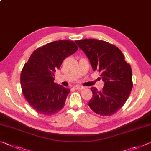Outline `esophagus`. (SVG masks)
I'll return each instance as SVG.
<instances>
[{"mask_svg": "<svg viewBox=\"0 0 151 151\" xmlns=\"http://www.w3.org/2000/svg\"><path fill=\"white\" fill-rule=\"evenodd\" d=\"M73 88H75L76 89H78V90H81V89H84V87L83 86H74Z\"/></svg>", "mask_w": 151, "mask_h": 151, "instance_id": "esophagus-1", "label": "esophagus"}]
</instances>
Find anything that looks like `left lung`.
<instances>
[{
	"mask_svg": "<svg viewBox=\"0 0 151 151\" xmlns=\"http://www.w3.org/2000/svg\"><path fill=\"white\" fill-rule=\"evenodd\" d=\"M89 58L94 71L101 73L104 81L101 91L91 88L93 97L88 104L101 116H109L123 106L133 88L132 70L122 52L109 42L96 39L76 40Z\"/></svg>",
	"mask_w": 151,
	"mask_h": 151,
	"instance_id": "left-lung-1",
	"label": "left lung"
}]
</instances>
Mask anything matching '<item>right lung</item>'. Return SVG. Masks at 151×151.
<instances>
[{"label":"right lung","instance_id":"obj_1","mask_svg":"<svg viewBox=\"0 0 151 151\" xmlns=\"http://www.w3.org/2000/svg\"><path fill=\"white\" fill-rule=\"evenodd\" d=\"M78 49L73 41L52 42L34 50L24 65L20 74L22 91L40 114L52 115L65 105L70 90L54 83V72Z\"/></svg>","mask_w":151,"mask_h":151}]
</instances>
